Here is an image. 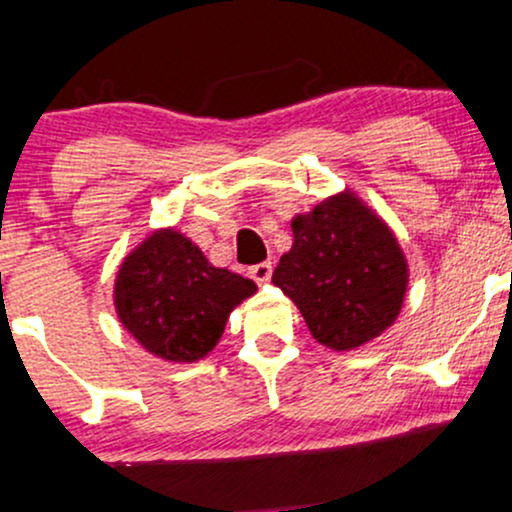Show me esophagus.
I'll use <instances>...</instances> for the list:
<instances>
[{
    "instance_id": "obj_1",
    "label": "esophagus",
    "mask_w": 512,
    "mask_h": 512,
    "mask_svg": "<svg viewBox=\"0 0 512 512\" xmlns=\"http://www.w3.org/2000/svg\"><path fill=\"white\" fill-rule=\"evenodd\" d=\"M250 279H255L257 283H267L269 279H272V262H260L255 264V267H250Z\"/></svg>"
}]
</instances>
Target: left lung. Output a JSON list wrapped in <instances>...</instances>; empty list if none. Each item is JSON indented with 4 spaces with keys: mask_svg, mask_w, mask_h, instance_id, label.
Here are the masks:
<instances>
[{
    "mask_svg": "<svg viewBox=\"0 0 512 512\" xmlns=\"http://www.w3.org/2000/svg\"><path fill=\"white\" fill-rule=\"evenodd\" d=\"M293 248L274 269L310 334L326 348L353 350L396 322L408 291V262L396 236L355 193H338L291 221Z\"/></svg>",
    "mask_w": 512,
    "mask_h": 512,
    "instance_id": "obj_1",
    "label": "left lung"
}]
</instances>
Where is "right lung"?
<instances>
[{"label":"right lung","mask_w":512,"mask_h":512,"mask_svg":"<svg viewBox=\"0 0 512 512\" xmlns=\"http://www.w3.org/2000/svg\"><path fill=\"white\" fill-rule=\"evenodd\" d=\"M255 291V281L209 264L183 233L159 229L121 262L114 307L152 355L195 362L217 346L233 307Z\"/></svg>","instance_id":"right-lung-1"}]
</instances>
